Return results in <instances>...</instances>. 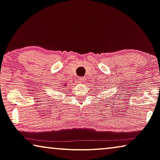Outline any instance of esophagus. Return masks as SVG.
I'll return each mask as SVG.
<instances>
[{"instance_id": "esophagus-1", "label": "esophagus", "mask_w": 160, "mask_h": 160, "mask_svg": "<svg viewBox=\"0 0 160 160\" xmlns=\"http://www.w3.org/2000/svg\"><path fill=\"white\" fill-rule=\"evenodd\" d=\"M78 80H79V82H83V81H85V78H82V77H80L79 78H78Z\"/></svg>"}]
</instances>
